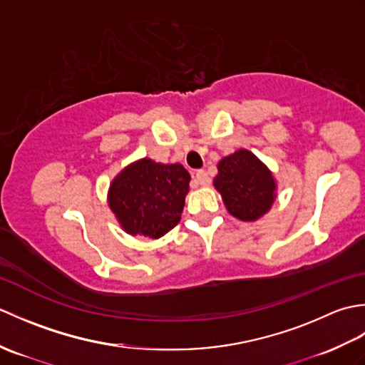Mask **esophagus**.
Segmentation results:
<instances>
[{
	"label": "esophagus",
	"instance_id": "34e87169",
	"mask_svg": "<svg viewBox=\"0 0 365 365\" xmlns=\"http://www.w3.org/2000/svg\"><path fill=\"white\" fill-rule=\"evenodd\" d=\"M195 183L196 185H202V187H207V185H210V175H208L205 170H197L196 175H195Z\"/></svg>",
	"mask_w": 365,
	"mask_h": 365
}]
</instances>
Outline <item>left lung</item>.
Wrapping results in <instances>:
<instances>
[{
    "mask_svg": "<svg viewBox=\"0 0 365 365\" xmlns=\"http://www.w3.org/2000/svg\"><path fill=\"white\" fill-rule=\"evenodd\" d=\"M229 213L242 221H255L274 200L276 185L269 170L250 150L240 149L222 158L215 177Z\"/></svg>",
    "mask_w": 365,
    "mask_h": 365,
    "instance_id": "left-lung-1",
    "label": "left lung"
}]
</instances>
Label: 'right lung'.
Returning a JSON list of instances; mask_svg holds the SVG:
<instances>
[{
  "instance_id": "obj_1",
  "label": "right lung",
  "mask_w": 365,
  "mask_h": 365,
  "mask_svg": "<svg viewBox=\"0 0 365 365\" xmlns=\"http://www.w3.org/2000/svg\"><path fill=\"white\" fill-rule=\"evenodd\" d=\"M190 180L178 163L139 160L113 180L110 207L128 234L160 238L180 221Z\"/></svg>"
}]
</instances>
